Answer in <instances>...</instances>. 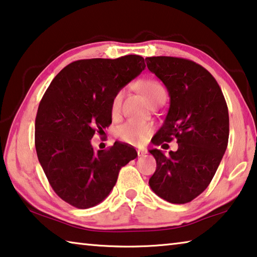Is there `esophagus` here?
Returning a JSON list of instances; mask_svg holds the SVG:
<instances>
[{
    "instance_id": "1",
    "label": "esophagus",
    "mask_w": 257,
    "mask_h": 257,
    "mask_svg": "<svg viewBox=\"0 0 257 257\" xmlns=\"http://www.w3.org/2000/svg\"><path fill=\"white\" fill-rule=\"evenodd\" d=\"M146 152H148V151H146L145 149H138V151H137L138 157H144L145 154H146Z\"/></svg>"
}]
</instances>
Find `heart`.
<instances>
[{
  "label": "heart",
  "mask_w": 257,
  "mask_h": 257,
  "mask_svg": "<svg viewBox=\"0 0 257 257\" xmlns=\"http://www.w3.org/2000/svg\"><path fill=\"white\" fill-rule=\"evenodd\" d=\"M138 89L145 99L152 105L161 98H166V90L156 79H145L138 83ZM124 96V89H120L114 93L111 101V115L116 119L120 115L122 99ZM153 130L152 123L146 121H127L116 128L115 134L120 141L128 144H140L146 140Z\"/></svg>",
  "instance_id": "1"
}]
</instances>
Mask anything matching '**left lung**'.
<instances>
[{"instance_id":"left-lung-1","label":"left lung","mask_w":257,"mask_h":257,"mask_svg":"<svg viewBox=\"0 0 257 257\" xmlns=\"http://www.w3.org/2000/svg\"><path fill=\"white\" fill-rule=\"evenodd\" d=\"M146 59L170 96L168 114L152 143L174 138L178 143L169 156L150 150L157 169L149 184L160 198L181 205L201 194L213 180L229 141V111L217 81L201 65L177 57Z\"/></svg>"}]
</instances>
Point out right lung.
Wrapping results in <instances>:
<instances>
[{
  "instance_id": "right-lung-1",
  "label": "right lung",
  "mask_w": 257,
  "mask_h": 257,
  "mask_svg": "<svg viewBox=\"0 0 257 257\" xmlns=\"http://www.w3.org/2000/svg\"><path fill=\"white\" fill-rule=\"evenodd\" d=\"M144 68L138 55L76 60L56 75L41 99L36 153L52 190L73 207L87 209L103 201L120 169L137 157L120 142L95 152L90 140L112 123L114 93Z\"/></svg>"
}]
</instances>
